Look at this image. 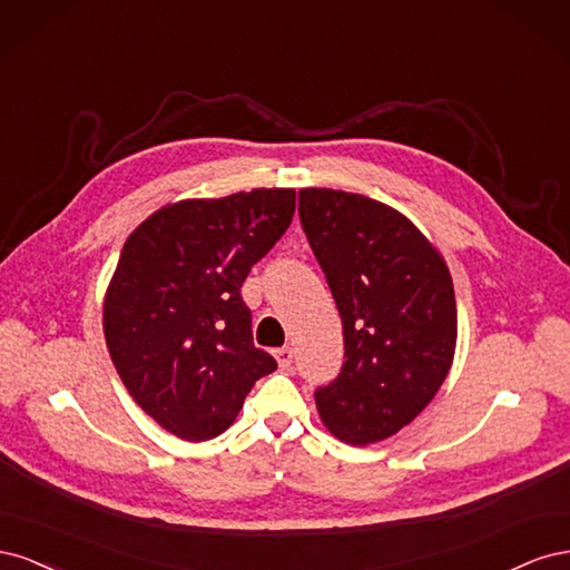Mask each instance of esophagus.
Masks as SVG:
<instances>
[{
    "label": "esophagus",
    "mask_w": 570,
    "mask_h": 570,
    "mask_svg": "<svg viewBox=\"0 0 570 570\" xmlns=\"http://www.w3.org/2000/svg\"><path fill=\"white\" fill-rule=\"evenodd\" d=\"M273 356H275V361H278V366H281L283 371L292 366V350H289V347H281V350H275V352H273Z\"/></svg>",
    "instance_id": "obj_1"
}]
</instances>
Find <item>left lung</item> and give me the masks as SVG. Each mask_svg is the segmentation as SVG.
Instances as JSON below:
<instances>
[{"mask_svg": "<svg viewBox=\"0 0 570 570\" xmlns=\"http://www.w3.org/2000/svg\"><path fill=\"white\" fill-rule=\"evenodd\" d=\"M299 220L342 318L344 364L316 390L347 444L394 435L430 404L456 347L450 268L392 206L342 189H299Z\"/></svg>", "mask_w": 570, "mask_h": 570, "instance_id": "obj_1", "label": "left lung"}]
</instances>
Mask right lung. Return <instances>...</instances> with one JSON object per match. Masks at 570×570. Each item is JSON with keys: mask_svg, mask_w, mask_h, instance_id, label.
Instances as JSON below:
<instances>
[{"mask_svg": "<svg viewBox=\"0 0 570 570\" xmlns=\"http://www.w3.org/2000/svg\"><path fill=\"white\" fill-rule=\"evenodd\" d=\"M295 189L185 199L126 239L105 297V337L132 400L187 442L220 435L258 377L278 368L254 347L239 287L289 228Z\"/></svg>", "mask_w": 570, "mask_h": 570, "instance_id": "add662e5", "label": "right lung"}]
</instances>
